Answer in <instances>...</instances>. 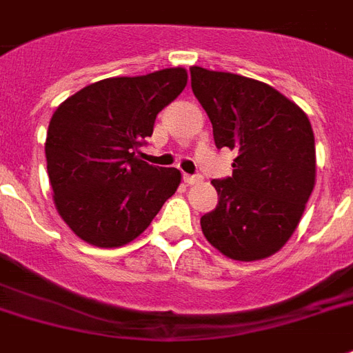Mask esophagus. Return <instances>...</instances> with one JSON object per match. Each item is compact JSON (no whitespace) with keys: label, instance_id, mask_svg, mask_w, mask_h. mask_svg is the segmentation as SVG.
<instances>
[{"label":"esophagus","instance_id":"esophagus-1","mask_svg":"<svg viewBox=\"0 0 353 353\" xmlns=\"http://www.w3.org/2000/svg\"><path fill=\"white\" fill-rule=\"evenodd\" d=\"M183 179H185V183H187V185H200V183L203 181V177L201 176H188V174H185V176H183Z\"/></svg>","mask_w":353,"mask_h":353}]
</instances>
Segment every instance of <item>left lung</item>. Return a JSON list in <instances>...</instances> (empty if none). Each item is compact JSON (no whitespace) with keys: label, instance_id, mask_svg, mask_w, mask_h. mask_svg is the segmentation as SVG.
<instances>
[{"label":"left lung","instance_id":"left-lung-1","mask_svg":"<svg viewBox=\"0 0 353 353\" xmlns=\"http://www.w3.org/2000/svg\"><path fill=\"white\" fill-rule=\"evenodd\" d=\"M190 77L216 148L236 152L233 176L211 181L219 203L201 216V231L230 259H266L292 236L314 188L311 122L294 101L252 77L201 66H190Z\"/></svg>","mask_w":353,"mask_h":353}]
</instances>
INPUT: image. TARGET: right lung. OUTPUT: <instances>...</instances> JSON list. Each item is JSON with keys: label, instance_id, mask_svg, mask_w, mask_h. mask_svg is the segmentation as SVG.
<instances>
[{"label": "right lung", "instance_id": "1", "mask_svg": "<svg viewBox=\"0 0 353 353\" xmlns=\"http://www.w3.org/2000/svg\"><path fill=\"white\" fill-rule=\"evenodd\" d=\"M187 70L96 81L64 99L46 137L53 201L70 230L98 248H118L152 224L181 172L137 153L155 118L187 87Z\"/></svg>", "mask_w": 353, "mask_h": 353}]
</instances>
